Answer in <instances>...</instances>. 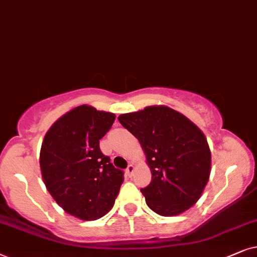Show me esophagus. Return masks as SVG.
Listing matches in <instances>:
<instances>
[{
  "instance_id": "esophagus-1",
  "label": "esophagus",
  "mask_w": 257,
  "mask_h": 257,
  "mask_svg": "<svg viewBox=\"0 0 257 257\" xmlns=\"http://www.w3.org/2000/svg\"><path fill=\"white\" fill-rule=\"evenodd\" d=\"M134 172H135V167L133 166V164H129L128 168H126V174H128V176H132Z\"/></svg>"
}]
</instances>
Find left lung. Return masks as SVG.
I'll return each instance as SVG.
<instances>
[{"label":"left lung","instance_id":"obj_1","mask_svg":"<svg viewBox=\"0 0 257 257\" xmlns=\"http://www.w3.org/2000/svg\"><path fill=\"white\" fill-rule=\"evenodd\" d=\"M118 121L139 140L152 172V182L141 189L147 206L161 216H175L193 207L211 170L202 131L167 105L122 114Z\"/></svg>","mask_w":257,"mask_h":257}]
</instances>
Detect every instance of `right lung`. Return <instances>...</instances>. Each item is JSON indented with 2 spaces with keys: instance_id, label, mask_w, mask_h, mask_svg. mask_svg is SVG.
Returning <instances> with one entry per match:
<instances>
[{
  "instance_id": "1",
  "label": "right lung",
  "mask_w": 257,
  "mask_h": 257,
  "mask_svg": "<svg viewBox=\"0 0 257 257\" xmlns=\"http://www.w3.org/2000/svg\"><path fill=\"white\" fill-rule=\"evenodd\" d=\"M115 114L82 104L57 119L44 136L40 167L47 190L56 203L83 221L101 218L111 209L123 172L102 154L100 140Z\"/></svg>"
}]
</instances>
